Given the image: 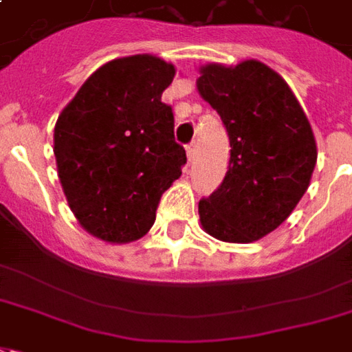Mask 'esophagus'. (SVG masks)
Wrapping results in <instances>:
<instances>
[{
    "mask_svg": "<svg viewBox=\"0 0 352 352\" xmlns=\"http://www.w3.org/2000/svg\"><path fill=\"white\" fill-rule=\"evenodd\" d=\"M195 155H197V142H191V144H187V157L191 161L195 160Z\"/></svg>",
    "mask_w": 352,
    "mask_h": 352,
    "instance_id": "obj_1",
    "label": "esophagus"
}]
</instances>
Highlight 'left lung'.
Here are the masks:
<instances>
[{
	"label": "left lung",
	"instance_id": "obj_1",
	"mask_svg": "<svg viewBox=\"0 0 352 352\" xmlns=\"http://www.w3.org/2000/svg\"><path fill=\"white\" fill-rule=\"evenodd\" d=\"M197 85L230 139L223 184L198 202L210 236L250 243L278 228L310 186L316 139L278 74L260 60L200 68Z\"/></svg>",
	"mask_w": 352,
	"mask_h": 352
}]
</instances>
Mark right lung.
Returning <instances> with one entry per match:
<instances>
[{
	"instance_id": "right-lung-1",
	"label": "right lung",
	"mask_w": 352,
	"mask_h": 352,
	"mask_svg": "<svg viewBox=\"0 0 352 352\" xmlns=\"http://www.w3.org/2000/svg\"><path fill=\"white\" fill-rule=\"evenodd\" d=\"M174 66L154 55L98 68L60 113L54 152L70 210L104 241H135L152 228L161 195L179 178L186 148L161 102Z\"/></svg>"
}]
</instances>
